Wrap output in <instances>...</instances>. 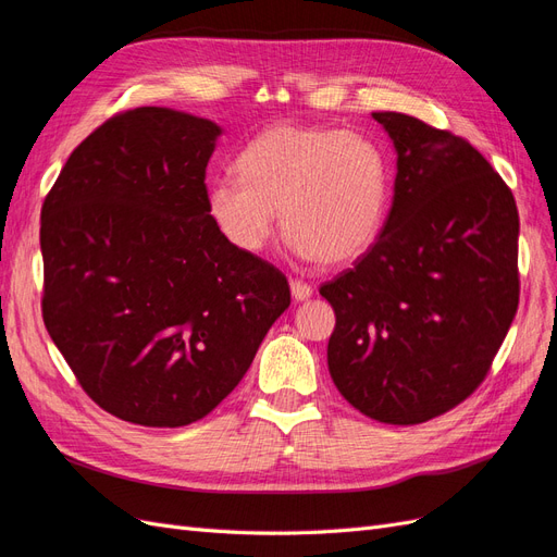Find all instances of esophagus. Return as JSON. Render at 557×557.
Segmentation results:
<instances>
[{
	"label": "esophagus",
	"instance_id": "1",
	"mask_svg": "<svg viewBox=\"0 0 557 557\" xmlns=\"http://www.w3.org/2000/svg\"><path fill=\"white\" fill-rule=\"evenodd\" d=\"M290 293H293V299H295V301H305V299H309V297L313 295V288H311L309 283H305V281L293 278V281H290Z\"/></svg>",
	"mask_w": 557,
	"mask_h": 557
}]
</instances>
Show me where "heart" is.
<instances>
[{
  "label": "heart",
  "instance_id": "b5f03b06",
  "mask_svg": "<svg viewBox=\"0 0 557 557\" xmlns=\"http://www.w3.org/2000/svg\"><path fill=\"white\" fill-rule=\"evenodd\" d=\"M239 176L209 183V213L223 237L260 252L288 230L297 258L342 264L374 244L387 207L383 150L358 132L278 123L237 158Z\"/></svg>",
  "mask_w": 557,
  "mask_h": 557
}]
</instances>
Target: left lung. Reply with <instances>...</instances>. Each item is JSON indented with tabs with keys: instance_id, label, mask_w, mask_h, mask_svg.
Returning <instances> with one entry per match:
<instances>
[{
	"instance_id": "obj_1",
	"label": "left lung",
	"mask_w": 557,
	"mask_h": 557,
	"mask_svg": "<svg viewBox=\"0 0 557 557\" xmlns=\"http://www.w3.org/2000/svg\"><path fill=\"white\" fill-rule=\"evenodd\" d=\"M372 115L395 146V195L376 244L320 285L336 315L327 367L360 413L416 425L476 391L513 323L518 209L467 139Z\"/></svg>"
}]
</instances>
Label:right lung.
Returning <instances> with one entry per match:
<instances>
[{"mask_svg": "<svg viewBox=\"0 0 557 557\" xmlns=\"http://www.w3.org/2000/svg\"><path fill=\"white\" fill-rule=\"evenodd\" d=\"M221 134L166 107L113 115L44 201L46 330L83 391L127 423L211 413L290 307L278 269L234 248L209 213Z\"/></svg>", "mask_w": 557, "mask_h": 557, "instance_id": "add662e5", "label": "right lung"}]
</instances>
